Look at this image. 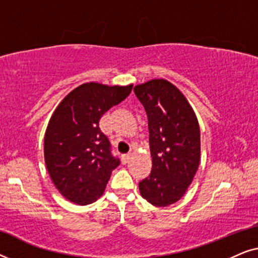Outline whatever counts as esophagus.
<instances>
[{"label": "esophagus", "mask_w": 258, "mask_h": 258, "mask_svg": "<svg viewBox=\"0 0 258 258\" xmlns=\"http://www.w3.org/2000/svg\"><path fill=\"white\" fill-rule=\"evenodd\" d=\"M129 160H130V155H129V154L123 155V156H122V162H123V163H124V164L128 163Z\"/></svg>", "instance_id": "obj_1"}]
</instances>
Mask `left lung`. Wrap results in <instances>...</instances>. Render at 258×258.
<instances>
[{"label": "left lung", "instance_id": "8db88e82", "mask_svg": "<svg viewBox=\"0 0 258 258\" xmlns=\"http://www.w3.org/2000/svg\"><path fill=\"white\" fill-rule=\"evenodd\" d=\"M134 93L146 109L153 157L150 175L139 184L141 196L168 207L182 199L199 169V121L184 95L167 80L137 84Z\"/></svg>", "mask_w": 258, "mask_h": 258}]
</instances>
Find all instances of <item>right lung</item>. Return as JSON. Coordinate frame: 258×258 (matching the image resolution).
I'll list each match as a JSON object with an SVG mask.
<instances>
[{
  "label": "right lung",
  "mask_w": 258,
  "mask_h": 258,
  "mask_svg": "<svg viewBox=\"0 0 258 258\" xmlns=\"http://www.w3.org/2000/svg\"><path fill=\"white\" fill-rule=\"evenodd\" d=\"M129 86L89 82L70 91L55 109L44 135V161L56 189L86 206L103 195L119 160L98 123L104 112L132 93Z\"/></svg>",
  "instance_id": "obj_1"
}]
</instances>
